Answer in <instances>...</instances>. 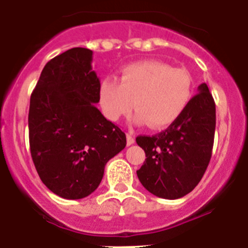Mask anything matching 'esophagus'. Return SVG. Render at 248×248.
Segmentation results:
<instances>
[{
    "instance_id": "esophagus-1",
    "label": "esophagus",
    "mask_w": 248,
    "mask_h": 248,
    "mask_svg": "<svg viewBox=\"0 0 248 248\" xmlns=\"http://www.w3.org/2000/svg\"><path fill=\"white\" fill-rule=\"evenodd\" d=\"M135 143V138L133 133H126V144L128 145H133Z\"/></svg>"
}]
</instances>
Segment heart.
<instances>
[{"label":"heart","mask_w":248,"mask_h":248,"mask_svg":"<svg viewBox=\"0 0 248 248\" xmlns=\"http://www.w3.org/2000/svg\"><path fill=\"white\" fill-rule=\"evenodd\" d=\"M194 82L185 68H172L157 61H141L125 65L119 82L107 78L100 83L99 103L103 113L118 122L137 109L134 122L153 129L171 125L187 108Z\"/></svg>","instance_id":"obj_1"}]
</instances>
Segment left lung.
<instances>
[{
	"label": "left lung",
	"instance_id": "1",
	"mask_svg": "<svg viewBox=\"0 0 248 248\" xmlns=\"http://www.w3.org/2000/svg\"><path fill=\"white\" fill-rule=\"evenodd\" d=\"M216 107L206 83L180 118L154 137L139 135L146 159L137 171L141 185L161 199H180L196 187L210 163Z\"/></svg>",
	"mask_w": 248,
	"mask_h": 248
}]
</instances>
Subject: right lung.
<instances>
[{
  "label": "right lung",
  "mask_w": 248,
  "mask_h": 248,
  "mask_svg": "<svg viewBox=\"0 0 248 248\" xmlns=\"http://www.w3.org/2000/svg\"><path fill=\"white\" fill-rule=\"evenodd\" d=\"M93 52L72 48L50 59L32 92L28 113L32 160L42 183L68 200L95 191L105 164L126 137L95 107L100 80Z\"/></svg>",
  "instance_id": "add662e5"
}]
</instances>
